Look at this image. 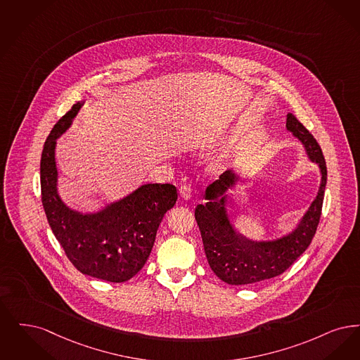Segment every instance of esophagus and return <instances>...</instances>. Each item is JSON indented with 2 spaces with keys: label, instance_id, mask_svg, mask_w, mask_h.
I'll return each mask as SVG.
<instances>
[{
  "label": "esophagus",
  "instance_id": "1",
  "mask_svg": "<svg viewBox=\"0 0 360 360\" xmlns=\"http://www.w3.org/2000/svg\"><path fill=\"white\" fill-rule=\"evenodd\" d=\"M179 193H180V196L184 200L191 199V196H192V187H191V184L189 183H181L180 187H179Z\"/></svg>",
  "mask_w": 360,
  "mask_h": 360
}]
</instances>
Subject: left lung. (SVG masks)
Listing matches in <instances>:
<instances>
[{
    "instance_id": "left-lung-1",
    "label": "left lung",
    "mask_w": 360,
    "mask_h": 360,
    "mask_svg": "<svg viewBox=\"0 0 360 360\" xmlns=\"http://www.w3.org/2000/svg\"><path fill=\"white\" fill-rule=\"evenodd\" d=\"M286 127L305 145L308 156L319 164L321 171L319 193L292 234L274 242H252L235 231L226 210V196H223L227 187L236 181L230 171L207 187L208 202L199 204L195 210L208 265L221 281L230 285H248L280 276L308 249L316 234L327 184L326 160L309 130L290 112Z\"/></svg>"
}]
</instances>
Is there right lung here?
Masks as SVG:
<instances>
[{"mask_svg": "<svg viewBox=\"0 0 360 360\" xmlns=\"http://www.w3.org/2000/svg\"><path fill=\"white\" fill-rule=\"evenodd\" d=\"M82 103H75L51 130L40 161L41 202L49 227L80 273L109 282H125L145 265L164 214L177 200L172 184H146L93 215L65 207L56 192L55 145Z\"/></svg>", "mask_w": 360, "mask_h": 360, "instance_id": "obj_1", "label": "right lung"}]
</instances>
